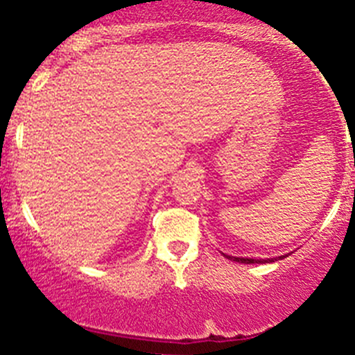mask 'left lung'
<instances>
[{
    "label": "left lung",
    "mask_w": 355,
    "mask_h": 355,
    "mask_svg": "<svg viewBox=\"0 0 355 355\" xmlns=\"http://www.w3.org/2000/svg\"><path fill=\"white\" fill-rule=\"evenodd\" d=\"M230 257V256H227ZM230 259L236 261V263H245V264H250V263H268V261H275V259H247V257H230ZM278 259H284V257H278Z\"/></svg>",
    "instance_id": "8db88e82"
}]
</instances>
